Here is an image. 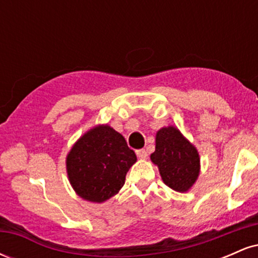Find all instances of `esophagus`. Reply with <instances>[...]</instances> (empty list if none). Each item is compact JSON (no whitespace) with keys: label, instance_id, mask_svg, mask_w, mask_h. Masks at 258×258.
<instances>
[{"label":"esophagus","instance_id":"obj_1","mask_svg":"<svg viewBox=\"0 0 258 258\" xmlns=\"http://www.w3.org/2000/svg\"><path fill=\"white\" fill-rule=\"evenodd\" d=\"M136 154H137V156L139 159H147V156H148V153H147L146 149L136 150Z\"/></svg>","mask_w":258,"mask_h":258}]
</instances>
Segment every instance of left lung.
I'll return each instance as SVG.
<instances>
[{"label": "left lung", "mask_w": 258, "mask_h": 258, "mask_svg": "<svg viewBox=\"0 0 258 258\" xmlns=\"http://www.w3.org/2000/svg\"><path fill=\"white\" fill-rule=\"evenodd\" d=\"M150 159L158 165L165 184L180 193L188 190L199 176L198 150L173 126L156 133L155 152Z\"/></svg>", "instance_id": "left-lung-1"}]
</instances>
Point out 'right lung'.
<instances>
[{
    "label": "right lung",
    "instance_id": "obj_1",
    "mask_svg": "<svg viewBox=\"0 0 258 258\" xmlns=\"http://www.w3.org/2000/svg\"><path fill=\"white\" fill-rule=\"evenodd\" d=\"M137 161L125 138L110 126H97L72 148L67 170L73 188L92 203L110 199L125 184L127 171Z\"/></svg>",
    "mask_w": 258,
    "mask_h": 258
}]
</instances>
